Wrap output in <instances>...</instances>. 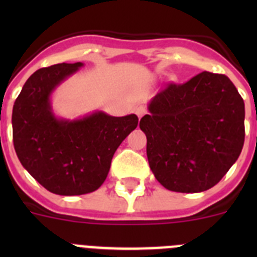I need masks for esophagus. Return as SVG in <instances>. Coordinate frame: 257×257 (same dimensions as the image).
<instances>
[{
  "mask_svg": "<svg viewBox=\"0 0 257 257\" xmlns=\"http://www.w3.org/2000/svg\"><path fill=\"white\" fill-rule=\"evenodd\" d=\"M135 113H136V114H138V117H139V119H140V118H142L143 115H144L145 113H147V110H145L144 106H136V108H135Z\"/></svg>",
  "mask_w": 257,
  "mask_h": 257,
  "instance_id": "esophagus-1",
  "label": "esophagus"
}]
</instances>
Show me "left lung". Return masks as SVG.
<instances>
[{
	"mask_svg": "<svg viewBox=\"0 0 257 257\" xmlns=\"http://www.w3.org/2000/svg\"><path fill=\"white\" fill-rule=\"evenodd\" d=\"M140 119L154 178L166 189L199 193L216 185L244 143V103L224 74L202 72L170 85Z\"/></svg>",
	"mask_w": 257,
	"mask_h": 257,
	"instance_id": "1",
	"label": "left lung"
}]
</instances>
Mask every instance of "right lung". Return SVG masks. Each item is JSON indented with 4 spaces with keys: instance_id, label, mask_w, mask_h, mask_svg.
<instances>
[{
    "instance_id": "add662e5",
    "label": "right lung",
    "mask_w": 257,
    "mask_h": 257,
    "mask_svg": "<svg viewBox=\"0 0 257 257\" xmlns=\"http://www.w3.org/2000/svg\"><path fill=\"white\" fill-rule=\"evenodd\" d=\"M83 63L36 70L13 108V140L23 167L49 192L81 196L99 189L113 154L138 126V115L113 117L95 110L68 119L54 113L51 96Z\"/></svg>"
}]
</instances>
